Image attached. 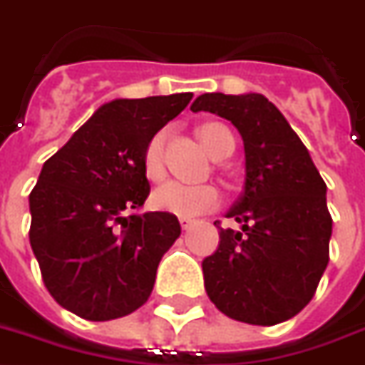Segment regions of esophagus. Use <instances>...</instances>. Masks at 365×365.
Listing matches in <instances>:
<instances>
[{"mask_svg": "<svg viewBox=\"0 0 365 365\" xmlns=\"http://www.w3.org/2000/svg\"><path fill=\"white\" fill-rule=\"evenodd\" d=\"M194 219H180V227H182V231H188V229H192Z\"/></svg>", "mask_w": 365, "mask_h": 365, "instance_id": "34e87169", "label": "esophagus"}]
</instances>
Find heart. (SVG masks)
<instances>
[{"label": "heart", "instance_id": "b5f03b06", "mask_svg": "<svg viewBox=\"0 0 365 365\" xmlns=\"http://www.w3.org/2000/svg\"><path fill=\"white\" fill-rule=\"evenodd\" d=\"M198 136L207 153L215 160L231 155V152L235 150V136L221 123H205L198 128ZM163 144H165L163 130L153 134L146 144L142 165H144L148 179L160 180L165 175ZM219 200H221L219 190L212 185H182L179 180H167L153 190L150 202L160 212L190 219L215 210L219 205Z\"/></svg>", "mask_w": 365, "mask_h": 365}]
</instances>
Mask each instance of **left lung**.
<instances>
[{
	"label": "left lung",
	"mask_w": 365,
	"mask_h": 365,
	"mask_svg": "<svg viewBox=\"0 0 365 365\" xmlns=\"http://www.w3.org/2000/svg\"><path fill=\"white\" fill-rule=\"evenodd\" d=\"M190 109L231 120L245 142V192L227 212L240 229H221L217 250L202 262L205 292L237 322H287L314 298L329 264L327 185L265 96L212 92Z\"/></svg>",
	"instance_id": "1"
}]
</instances>
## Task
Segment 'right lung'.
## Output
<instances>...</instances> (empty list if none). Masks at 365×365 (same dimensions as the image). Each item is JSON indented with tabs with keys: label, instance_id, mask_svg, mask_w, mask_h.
<instances>
[{
	"label": "right lung",
	"instance_id": "right-lung-1",
	"mask_svg": "<svg viewBox=\"0 0 365 365\" xmlns=\"http://www.w3.org/2000/svg\"><path fill=\"white\" fill-rule=\"evenodd\" d=\"M190 92L103 103L43 163L30 192V246L56 302L90 322L128 316L152 294L161 257L179 238L165 212L125 215L146 202L142 158Z\"/></svg>",
	"mask_w": 365,
	"mask_h": 365
}]
</instances>
